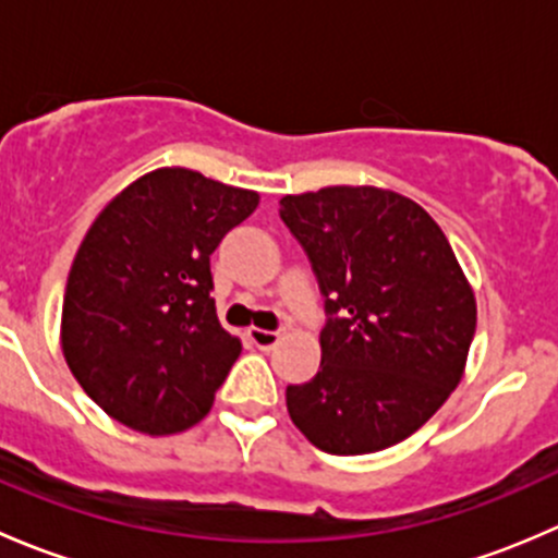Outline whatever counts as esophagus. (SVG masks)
Segmentation results:
<instances>
[{
    "mask_svg": "<svg viewBox=\"0 0 558 558\" xmlns=\"http://www.w3.org/2000/svg\"><path fill=\"white\" fill-rule=\"evenodd\" d=\"M247 337L253 340V345L262 348V351H269V348L278 345L280 340H283V329H247Z\"/></svg>",
    "mask_w": 558,
    "mask_h": 558,
    "instance_id": "esophagus-1",
    "label": "esophagus"
}]
</instances>
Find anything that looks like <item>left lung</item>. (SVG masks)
<instances>
[{
    "mask_svg": "<svg viewBox=\"0 0 558 558\" xmlns=\"http://www.w3.org/2000/svg\"><path fill=\"white\" fill-rule=\"evenodd\" d=\"M324 296L320 367L286 388L315 448L362 456L397 446L442 408L464 373L475 294L442 229L413 199L375 185L283 196Z\"/></svg>",
    "mask_w": 558,
    "mask_h": 558,
    "instance_id": "obj_1",
    "label": "left lung"
}]
</instances>
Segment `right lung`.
Instances as JSON below:
<instances>
[{
    "label": "right lung",
    "instance_id": "right-lung-1",
    "mask_svg": "<svg viewBox=\"0 0 558 558\" xmlns=\"http://www.w3.org/2000/svg\"><path fill=\"white\" fill-rule=\"evenodd\" d=\"M256 205V191L165 167L92 223L66 278L61 351L123 426L174 435L210 413L243 351L216 315L210 253Z\"/></svg>",
    "mask_w": 558,
    "mask_h": 558
}]
</instances>
